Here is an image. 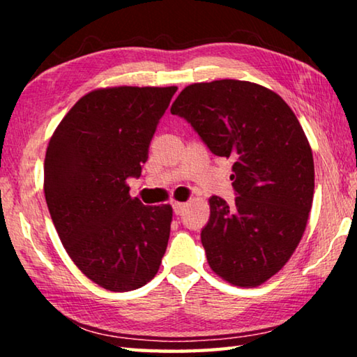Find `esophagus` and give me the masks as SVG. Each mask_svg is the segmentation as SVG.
I'll return each instance as SVG.
<instances>
[{"label":"esophagus","instance_id":"34e87169","mask_svg":"<svg viewBox=\"0 0 357 357\" xmlns=\"http://www.w3.org/2000/svg\"><path fill=\"white\" fill-rule=\"evenodd\" d=\"M185 206L187 204L185 203H178V202H174L173 203V211H174V214L176 215H181L184 213V209H185Z\"/></svg>","mask_w":357,"mask_h":357}]
</instances>
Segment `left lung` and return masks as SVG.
<instances>
[{
  "label": "left lung",
  "instance_id": "left-lung-1",
  "mask_svg": "<svg viewBox=\"0 0 357 357\" xmlns=\"http://www.w3.org/2000/svg\"><path fill=\"white\" fill-rule=\"evenodd\" d=\"M172 114L233 160L234 203L211 197L202 229L211 269L231 285H261L293 255L312 209L315 168L298 118L279 94L241 80L190 84Z\"/></svg>",
  "mask_w": 357,
  "mask_h": 357
}]
</instances>
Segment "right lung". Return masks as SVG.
Listing matches in <instances>:
<instances>
[{"instance_id": "right-lung-1", "label": "right lung", "mask_w": 357, "mask_h": 357, "mask_svg": "<svg viewBox=\"0 0 357 357\" xmlns=\"http://www.w3.org/2000/svg\"><path fill=\"white\" fill-rule=\"evenodd\" d=\"M176 86L96 89L77 102L48 143L44 192L66 252L110 291L153 279L170 238V204L129 195Z\"/></svg>"}]
</instances>
